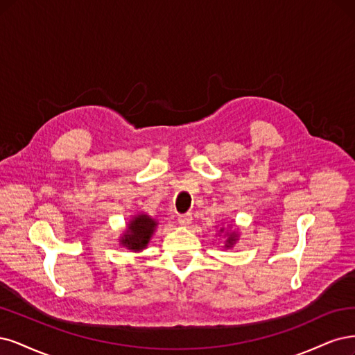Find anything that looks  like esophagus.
<instances>
[{"label":"esophagus","mask_w":355,"mask_h":355,"mask_svg":"<svg viewBox=\"0 0 355 355\" xmlns=\"http://www.w3.org/2000/svg\"><path fill=\"white\" fill-rule=\"evenodd\" d=\"M191 220H193L191 214H184V215H180L178 216V223L181 225H184V227H189L191 224Z\"/></svg>","instance_id":"1"}]
</instances>
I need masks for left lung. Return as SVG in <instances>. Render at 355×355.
Masks as SVG:
<instances>
[{"instance_id": "8db88e82", "label": "left lung", "mask_w": 355, "mask_h": 355, "mask_svg": "<svg viewBox=\"0 0 355 355\" xmlns=\"http://www.w3.org/2000/svg\"><path fill=\"white\" fill-rule=\"evenodd\" d=\"M230 228H225L224 227H221L220 228V232H218V234H221V233H225L224 234V237H227L225 239V242H224V248L225 249H232L236 243H237V240H239V233L234 230V228H232V224L228 225Z\"/></svg>"}]
</instances>
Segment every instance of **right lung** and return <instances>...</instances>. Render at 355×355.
<instances>
[{
  "instance_id": "add662e5",
  "label": "right lung",
  "mask_w": 355,
  "mask_h": 355,
  "mask_svg": "<svg viewBox=\"0 0 355 355\" xmlns=\"http://www.w3.org/2000/svg\"><path fill=\"white\" fill-rule=\"evenodd\" d=\"M157 224L159 223L156 218L144 212L132 215L131 220L127 223L125 232L118 239L119 245L122 248H127L128 250H132V252H141L143 249L147 248L148 242H150Z\"/></svg>"
}]
</instances>
